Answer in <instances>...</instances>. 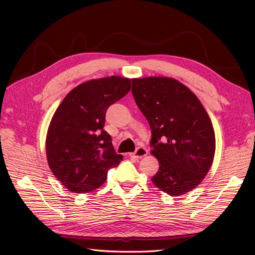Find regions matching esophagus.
<instances>
[{"mask_svg":"<svg viewBox=\"0 0 255 255\" xmlns=\"http://www.w3.org/2000/svg\"><path fill=\"white\" fill-rule=\"evenodd\" d=\"M147 154H148L147 149H145L144 147H139V148H137V150L134 151L133 153H130L129 155H131V156H133V158H137V159H141Z\"/></svg>","mask_w":255,"mask_h":255,"instance_id":"34e87169","label":"esophagus"}]
</instances>
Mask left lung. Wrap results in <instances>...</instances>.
I'll use <instances>...</instances> for the list:
<instances>
[{
	"label": "left lung",
	"mask_w": 255,
	"mask_h": 255,
	"mask_svg": "<svg viewBox=\"0 0 255 255\" xmlns=\"http://www.w3.org/2000/svg\"><path fill=\"white\" fill-rule=\"evenodd\" d=\"M132 95L151 128L159 171L151 181L171 195L199 185L215 155V131L207 112L187 86L164 77L132 79Z\"/></svg>",
	"instance_id": "1"
}]
</instances>
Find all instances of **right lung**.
I'll list each match as a JSON object with an SVG mask.
<instances>
[{
	"instance_id": "add662e5",
	"label": "right lung",
	"mask_w": 255,
	"mask_h": 255,
	"mask_svg": "<svg viewBox=\"0 0 255 255\" xmlns=\"http://www.w3.org/2000/svg\"><path fill=\"white\" fill-rule=\"evenodd\" d=\"M130 88V80L115 75L91 80L74 88L57 108L48 128L47 160L69 191H94L104 184L108 170L123 161L104 130L105 115Z\"/></svg>"
}]
</instances>
